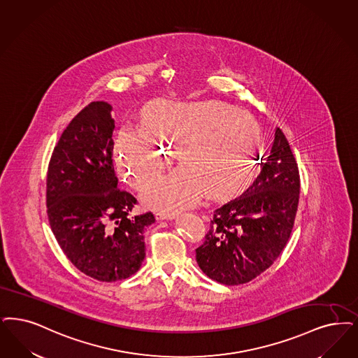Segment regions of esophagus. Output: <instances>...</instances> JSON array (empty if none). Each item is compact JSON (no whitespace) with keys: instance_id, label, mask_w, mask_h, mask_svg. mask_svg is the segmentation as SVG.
I'll return each mask as SVG.
<instances>
[{"instance_id":"esophagus-1","label":"esophagus","mask_w":358,"mask_h":358,"mask_svg":"<svg viewBox=\"0 0 358 358\" xmlns=\"http://www.w3.org/2000/svg\"><path fill=\"white\" fill-rule=\"evenodd\" d=\"M177 217L176 213H169V212H158L156 213L157 220H174Z\"/></svg>"}]
</instances>
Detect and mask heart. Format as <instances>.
Returning a JSON list of instances; mask_svg holds the SVG:
<instances>
[{
  "label": "heart",
  "mask_w": 358,
  "mask_h": 358,
  "mask_svg": "<svg viewBox=\"0 0 358 358\" xmlns=\"http://www.w3.org/2000/svg\"><path fill=\"white\" fill-rule=\"evenodd\" d=\"M141 129H121L115 146L120 177L143 187L164 170L176 146L180 169L145 187L141 201L158 210H180L205 193L213 200L240 193L252 181L261 145L257 120L225 102L158 101Z\"/></svg>",
  "instance_id": "b5f03b06"
}]
</instances>
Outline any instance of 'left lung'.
Masks as SVG:
<instances>
[{
	"label": "left lung",
	"instance_id": "8db88e82",
	"mask_svg": "<svg viewBox=\"0 0 358 358\" xmlns=\"http://www.w3.org/2000/svg\"><path fill=\"white\" fill-rule=\"evenodd\" d=\"M241 196L215 210L205 243L196 249L201 271L224 285L246 284L284 250L300 197V176L281 129L271 155Z\"/></svg>",
	"mask_w": 358,
	"mask_h": 358
}]
</instances>
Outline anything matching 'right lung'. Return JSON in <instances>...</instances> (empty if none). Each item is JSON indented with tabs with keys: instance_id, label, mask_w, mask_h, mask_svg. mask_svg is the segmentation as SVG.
I'll return each mask as SVG.
<instances>
[{
	"instance_id": "right-lung-1",
	"label": "right lung",
	"mask_w": 358,
	"mask_h": 358,
	"mask_svg": "<svg viewBox=\"0 0 358 358\" xmlns=\"http://www.w3.org/2000/svg\"><path fill=\"white\" fill-rule=\"evenodd\" d=\"M112 105L94 101L71 121L49 162L46 206L59 248L102 282L125 280L145 258L143 231L155 215H131L137 200L118 189Z\"/></svg>"
}]
</instances>
